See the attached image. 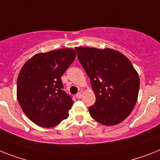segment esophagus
I'll return each mask as SVG.
<instances>
[{"instance_id":"obj_1","label":"esophagus","mask_w":160,"mask_h":160,"mask_svg":"<svg viewBox=\"0 0 160 160\" xmlns=\"http://www.w3.org/2000/svg\"><path fill=\"white\" fill-rule=\"evenodd\" d=\"M76 97L77 98H81V97H82V93L81 92H78L77 94L76 95Z\"/></svg>"}]
</instances>
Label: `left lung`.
I'll return each mask as SVG.
<instances>
[{"label":"left lung","mask_w":160,"mask_h":160,"mask_svg":"<svg viewBox=\"0 0 160 160\" xmlns=\"http://www.w3.org/2000/svg\"><path fill=\"white\" fill-rule=\"evenodd\" d=\"M78 59L90 79L96 102L91 117L103 125L121 123L137 103L140 80L127 57L118 51L76 47Z\"/></svg>","instance_id":"1"}]
</instances>
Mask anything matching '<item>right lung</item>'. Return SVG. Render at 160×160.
Returning a JSON list of instances; mask_svg holds the SVG:
<instances>
[{
    "mask_svg": "<svg viewBox=\"0 0 160 160\" xmlns=\"http://www.w3.org/2000/svg\"><path fill=\"white\" fill-rule=\"evenodd\" d=\"M76 56L72 49L37 53L20 71L18 101L24 114L37 125L53 128L68 117L74 102L63 90L60 77Z\"/></svg>",
    "mask_w": 160,
    "mask_h": 160,
    "instance_id": "right-lung-1",
    "label": "right lung"
}]
</instances>
